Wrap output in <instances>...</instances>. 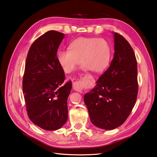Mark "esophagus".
I'll list each match as a JSON object with an SVG mask.
<instances>
[{
	"label": "esophagus",
	"mask_w": 157,
	"mask_h": 157,
	"mask_svg": "<svg viewBox=\"0 0 157 157\" xmlns=\"http://www.w3.org/2000/svg\"><path fill=\"white\" fill-rule=\"evenodd\" d=\"M72 88L74 90H75L76 91H78L80 93H82V86L81 83L80 81H75L72 83Z\"/></svg>",
	"instance_id": "esophagus-1"
}]
</instances>
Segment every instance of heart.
Wrapping results in <instances>:
<instances>
[{
    "label": "heart",
    "instance_id": "1",
    "mask_svg": "<svg viewBox=\"0 0 157 157\" xmlns=\"http://www.w3.org/2000/svg\"><path fill=\"white\" fill-rule=\"evenodd\" d=\"M111 56L109 44L98 37H78L69 45V49L58 52V64L66 73H70L81 63L93 72H103L109 65Z\"/></svg>",
    "mask_w": 157,
    "mask_h": 157
}]
</instances>
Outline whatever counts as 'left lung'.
Instances as JSON below:
<instances>
[{
    "instance_id": "1",
    "label": "left lung",
    "mask_w": 157,
    "mask_h": 157,
    "mask_svg": "<svg viewBox=\"0 0 157 157\" xmlns=\"http://www.w3.org/2000/svg\"><path fill=\"white\" fill-rule=\"evenodd\" d=\"M114 36V56L97 85L84 96L91 123L103 130L120 126L130 116L136 101L137 61L125 38Z\"/></svg>"
}]
</instances>
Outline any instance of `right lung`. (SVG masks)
<instances>
[{
  "mask_svg": "<svg viewBox=\"0 0 157 157\" xmlns=\"http://www.w3.org/2000/svg\"><path fill=\"white\" fill-rule=\"evenodd\" d=\"M64 34L51 30L31 45L23 78L27 115L31 121L46 130H56L68 119L67 99L71 81L63 84L65 75L58 64L57 51Z\"/></svg>",
  "mask_w": 157,
  "mask_h": 157,
  "instance_id": "obj_1",
  "label": "right lung"
}]
</instances>
